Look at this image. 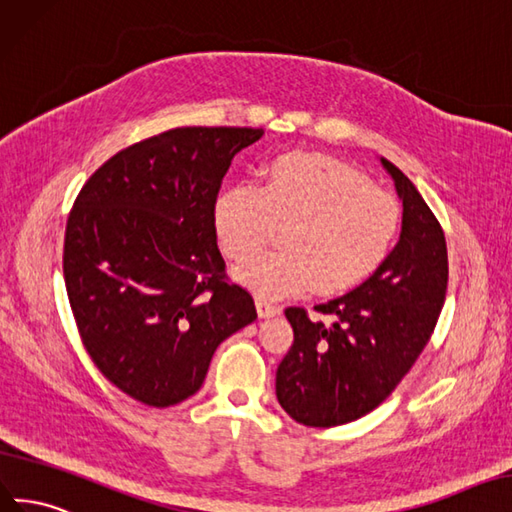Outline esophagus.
Listing matches in <instances>:
<instances>
[{
	"instance_id": "obj_1",
	"label": "esophagus",
	"mask_w": 512,
	"mask_h": 512,
	"mask_svg": "<svg viewBox=\"0 0 512 512\" xmlns=\"http://www.w3.org/2000/svg\"><path fill=\"white\" fill-rule=\"evenodd\" d=\"M257 313H259V317H274V315L281 313V306L272 304L264 298H257Z\"/></svg>"
}]
</instances>
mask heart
I'll list each match as a JSON object with an SVG mask.
<instances>
[{"mask_svg": "<svg viewBox=\"0 0 512 512\" xmlns=\"http://www.w3.org/2000/svg\"><path fill=\"white\" fill-rule=\"evenodd\" d=\"M214 225L233 261L257 255L274 227H285L279 253L238 268L259 298L276 300L313 285L337 294L367 279L397 240L401 208L343 160L291 152L272 160L261 186L240 182L218 195Z\"/></svg>", "mask_w": 512, "mask_h": 512, "instance_id": "1", "label": "heart"}]
</instances>
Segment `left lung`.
I'll use <instances>...</instances> for the list:
<instances>
[{"instance_id":"8db88e82","label":"left lung","mask_w":512,"mask_h":512,"mask_svg":"<svg viewBox=\"0 0 512 512\" xmlns=\"http://www.w3.org/2000/svg\"><path fill=\"white\" fill-rule=\"evenodd\" d=\"M403 201L399 244L345 296L285 315L294 345L276 369V399L306 427H339L384 403L429 343L448 285L444 229L399 167L382 158Z\"/></svg>"}]
</instances>
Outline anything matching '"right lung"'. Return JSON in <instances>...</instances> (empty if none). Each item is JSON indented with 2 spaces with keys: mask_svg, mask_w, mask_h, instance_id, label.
<instances>
[{
  "mask_svg": "<svg viewBox=\"0 0 512 512\" xmlns=\"http://www.w3.org/2000/svg\"><path fill=\"white\" fill-rule=\"evenodd\" d=\"M261 128L188 126L98 167L66 223L64 281L85 352L128 397L169 407L195 394L233 332L257 319L229 281L214 203Z\"/></svg>",
  "mask_w": 512,
  "mask_h": 512,
  "instance_id": "1",
  "label": "right lung"
}]
</instances>
